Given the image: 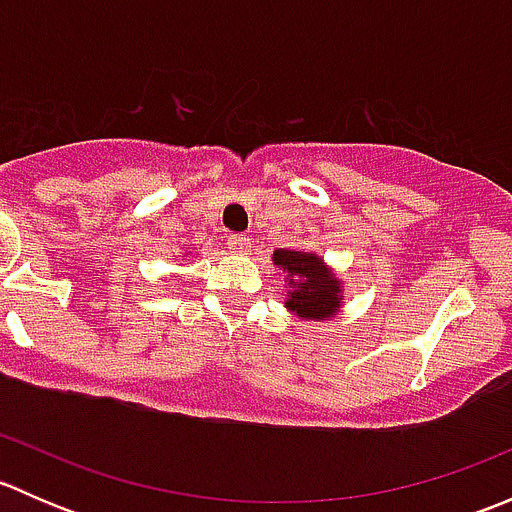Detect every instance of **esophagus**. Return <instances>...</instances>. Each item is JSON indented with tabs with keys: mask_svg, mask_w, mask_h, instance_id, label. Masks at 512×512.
Segmentation results:
<instances>
[{
	"mask_svg": "<svg viewBox=\"0 0 512 512\" xmlns=\"http://www.w3.org/2000/svg\"><path fill=\"white\" fill-rule=\"evenodd\" d=\"M250 237L247 235H230L227 237V247H230V252H235V255H247L250 252Z\"/></svg>",
	"mask_w": 512,
	"mask_h": 512,
	"instance_id": "obj_1",
	"label": "esophagus"
}]
</instances>
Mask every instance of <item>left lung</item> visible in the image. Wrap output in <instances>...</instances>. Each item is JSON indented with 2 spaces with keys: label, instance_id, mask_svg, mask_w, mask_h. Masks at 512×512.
<instances>
[{
  "label": "left lung",
  "instance_id": "8db88e82",
  "mask_svg": "<svg viewBox=\"0 0 512 512\" xmlns=\"http://www.w3.org/2000/svg\"><path fill=\"white\" fill-rule=\"evenodd\" d=\"M272 262L285 272V307L302 322H329L344 307V282L317 252L280 247Z\"/></svg>",
  "mask_w": 512,
  "mask_h": 512
}]
</instances>
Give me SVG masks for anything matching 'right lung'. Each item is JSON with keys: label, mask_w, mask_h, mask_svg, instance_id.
Instances as JSON below:
<instances>
[{"label": "right lung", "mask_w": 512, "mask_h": 512, "mask_svg": "<svg viewBox=\"0 0 512 512\" xmlns=\"http://www.w3.org/2000/svg\"><path fill=\"white\" fill-rule=\"evenodd\" d=\"M185 255H188V252H185Z\"/></svg>", "instance_id": "1"}]
</instances>
